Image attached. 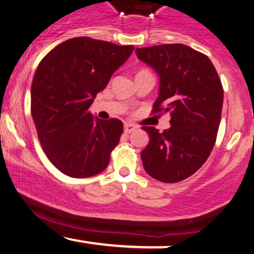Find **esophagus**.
I'll return each instance as SVG.
<instances>
[{
  "mask_svg": "<svg viewBox=\"0 0 254 254\" xmlns=\"http://www.w3.org/2000/svg\"><path fill=\"white\" fill-rule=\"evenodd\" d=\"M136 129H137V127H135V125H132V124H125L124 125V132L125 133L133 132V131H135Z\"/></svg>",
  "mask_w": 254,
  "mask_h": 254,
  "instance_id": "esophagus-1",
  "label": "esophagus"
}]
</instances>
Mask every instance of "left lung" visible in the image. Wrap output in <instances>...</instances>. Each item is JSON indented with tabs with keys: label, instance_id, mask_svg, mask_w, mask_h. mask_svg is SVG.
I'll return each mask as SVG.
<instances>
[{
	"label": "left lung",
	"instance_id": "obj_1",
	"mask_svg": "<svg viewBox=\"0 0 254 254\" xmlns=\"http://www.w3.org/2000/svg\"><path fill=\"white\" fill-rule=\"evenodd\" d=\"M136 55L160 77L153 112L171 115L164 132L142 127L150 137L141 153L143 167L159 182H182L202 167L216 142L222 83L209 57L184 44L137 48Z\"/></svg>",
	"mask_w": 254,
	"mask_h": 254
}]
</instances>
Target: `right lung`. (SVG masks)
I'll use <instances>...</instances> for the list:
<instances>
[{
  "label": "right lung",
  "instance_id": "right-lung-1",
  "mask_svg": "<svg viewBox=\"0 0 254 254\" xmlns=\"http://www.w3.org/2000/svg\"><path fill=\"white\" fill-rule=\"evenodd\" d=\"M133 49L71 38L38 65L31 88L32 118L44 153L65 176L93 177L109 165L123 123L93 118L89 107Z\"/></svg>",
  "mask_w": 254,
  "mask_h": 254
}]
</instances>
